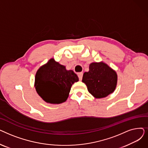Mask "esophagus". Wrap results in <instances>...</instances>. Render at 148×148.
<instances>
[{
	"label": "esophagus",
	"instance_id": "esophagus-1",
	"mask_svg": "<svg viewBox=\"0 0 148 148\" xmlns=\"http://www.w3.org/2000/svg\"><path fill=\"white\" fill-rule=\"evenodd\" d=\"M83 73L82 72H80L78 74V76H79V80H82V77H83Z\"/></svg>",
	"mask_w": 148,
	"mask_h": 148
}]
</instances>
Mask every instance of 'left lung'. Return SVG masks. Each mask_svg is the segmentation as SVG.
<instances>
[{
  "mask_svg": "<svg viewBox=\"0 0 148 148\" xmlns=\"http://www.w3.org/2000/svg\"><path fill=\"white\" fill-rule=\"evenodd\" d=\"M117 79L116 72L107 64L94 62L89 65V71L83 74L82 82L86 84L90 94L102 98L113 92Z\"/></svg>",
  "mask_w": 148,
  "mask_h": 148,
  "instance_id": "1",
  "label": "left lung"
}]
</instances>
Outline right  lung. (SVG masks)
<instances>
[{
	"instance_id": "add662e5",
	"label": "right lung",
	"mask_w": 148,
	"mask_h": 148,
	"mask_svg": "<svg viewBox=\"0 0 148 148\" xmlns=\"http://www.w3.org/2000/svg\"><path fill=\"white\" fill-rule=\"evenodd\" d=\"M79 77L73 70L50 59L38 70L35 75V86L38 95L45 102L60 104L65 102L74 83Z\"/></svg>"
}]
</instances>
